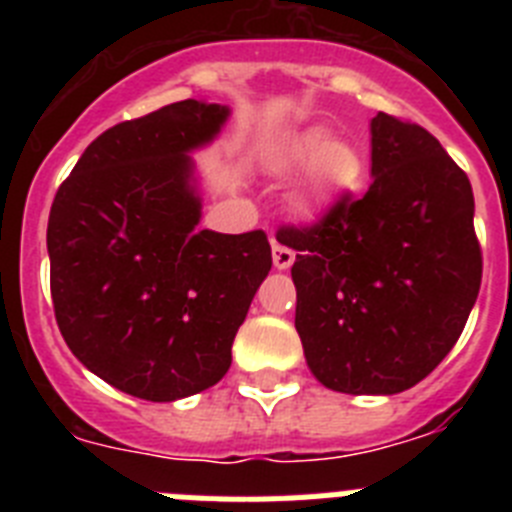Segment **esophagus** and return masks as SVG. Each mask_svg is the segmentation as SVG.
I'll list each match as a JSON object with an SVG mask.
<instances>
[{
    "instance_id": "esophagus-1",
    "label": "esophagus",
    "mask_w": 512,
    "mask_h": 512,
    "mask_svg": "<svg viewBox=\"0 0 512 512\" xmlns=\"http://www.w3.org/2000/svg\"><path fill=\"white\" fill-rule=\"evenodd\" d=\"M271 259H274V266H277V269H289V266L295 264V251L282 246L279 241H274L271 243Z\"/></svg>"
}]
</instances>
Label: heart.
I'll list each match as a JSON object with an SVG mask.
<instances>
[{
  "instance_id": "heart-1",
  "label": "heart",
  "mask_w": 512,
  "mask_h": 512,
  "mask_svg": "<svg viewBox=\"0 0 512 512\" xmlns=\"http://www.w3.org/2000/svg\"><path fill=\"white\" fill-rule=\"evenodd\" d=\"M277 166L282 171L305 169V194L300 205L310 210L312 202L323 200L354 184L361 174V158L348 143L330 138L325 128H307L279 146Z\"/></svg>"
}]
</instances>
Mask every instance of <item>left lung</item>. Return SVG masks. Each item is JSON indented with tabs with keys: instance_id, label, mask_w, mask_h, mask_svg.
Masks as SVG:
<instances>
[{
	"instance_id": "obj_1",
	"label": "left lung",
	"mask_w": 512,
	"mask_h": 512,
	"mask_svg": "<svg viewBox=\"0 0 512 512\" xmlns=\"http://www.w3.org/2000/svg\"><path fill=\"white\" fill-rule=\"evenodd\" d=\"M372 176L361 200L343 194L310 228L279 230L297 251L307 366L346 395H397L428 377L482 282L472 184L428 130L379 112Z\"/></svg>"
}]
</instances>
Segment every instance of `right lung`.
<instances>
[{
    "label": "right lung",
    "mask_w": 512,
    "mask_h": 512,
    "mask_svg": "<svg viewBox=\"0 0 512 512\" xmlns=\"http://www.w3.org/2000/svg\"><path fill=\"white\" fill-rule=\"evenodd\" d=\"M225 104H166L104 130L58 187L48 217L51 297L71 354L120 392L174 402L217 384L271 269L264 230H200L189 153Z\"/></svg>",
    "instance_id": "right-lung-1"
}]
</instances>
